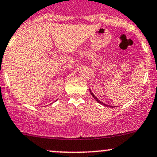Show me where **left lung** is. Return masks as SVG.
Instances as JSON below:
<instances>
[{
  "label": "left lung",
  "instance_id": "left-lung-1",
  "mask_svg": "<svg viewBox=\"0 0 157 157\" xmlns=\"http://www.w3.org/2000/svg\"><path fill=\"white\" fill-rule=\"evenodd\" d=\"M90 94H91L92 96L94 98H95V101H96L98 102V103H99V104H101V105H104V106H105V107H108V108H109V107H110V108H115V107H116V106H110V105H107V104H105V103H104V102L101 101H100V100H98V98H97V97L95 96V95H94L93 93H92V91H91V90H90Z\"/></svg>",
  "mask_w": 157,
  "mask_h": 157
}]
</instances>
